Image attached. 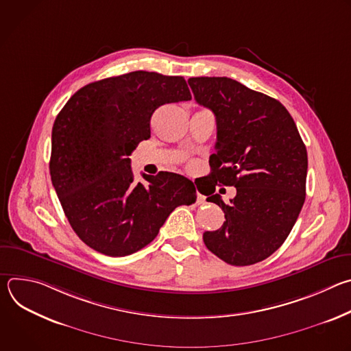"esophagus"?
<instances>
[{
	"mask_svg": "<svg viewBox=\"0 0 351 351\" xmlns=\"http://www.w3.org/2000/svg\"><path fill=\"white\" fill-rule=\"evenodd\" d=\"M197 203H198V204H204V203H206V197H204L203 194L198 193V194H197Z\"/></svg>",
	"mask_w": 351,
	"mask_h": 351,
	"instance_id": "1",
	"label": "esophagus"
}]
</instances>
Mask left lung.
<instances>
[{"label": "left lung", "instance_id": "left-lung-1", "mask_svg": "<svg viewBox=\"0 0 351 351\" xmlns=\"http://www.w3.org/2000/svg\"><path fill=\"white\" fill-rule=\"evenodd\" d=\"M187 82L195 101L217 119L210 176L215 184L236 187L229 204L219 194L207 198L222 208L226 221L218 230L204 232V243L230 265H253L283 244L303 208L306 145L278 99L229 77Z\"/></svg>", "mask_w": 351, "mask_h": 351}]
</instances>
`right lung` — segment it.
<instances>
[{"label":"right lung","instance_id":"obj_1","mask_svg":"<svg viewBox=\"0 0 351 351\" xmlns=\"http://www.w3.org/2000/svg\"><path fill=\"white\" fill-rule=\"evenodd\" d=\"M189 99L182 76L136 71L82 87L58 114L51 182L72 229L95 252L133 254L156 239L176 207L195 202L193 182L178 173L134 182L129 158L149 138L158 107Z\"/></svg>","mask_w":351,"mask_h":351}]
</instances>
